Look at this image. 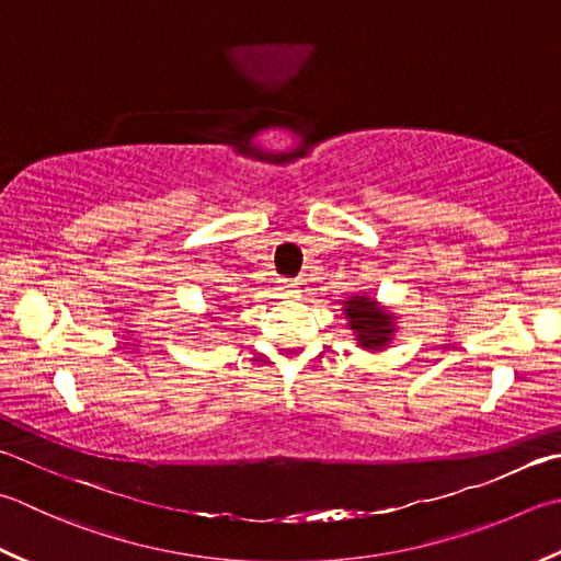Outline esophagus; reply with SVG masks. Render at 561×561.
I'll list each match as a JSON object with an SVG mask.
<instances>
[{"mask_svg": "<svg viewBox=\"0 0 561 561\" xmlns=\"http://www.w3.org/2000/svg\"><path fill=\"white\" fill-rule=\"evenodd\" d=\"M282 294H294L296 289V279H279V287H277Z\"/></svg>", "mask_w": 561, "mask_h": 561, "instance_id": "obj_1", "label": "esophagus"}]
</instances>
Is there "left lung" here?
Segmentation results:
<instances>
[{"label":"left lung","instance_id":"left-lung-1","mask_svg":"<svg viewBox=\"0 0 561 561\" xmlns=\"http://www.w3.org/2000/svg\"><path fill=\"white\" fill-rule=\"evenodd\" d=\"M343 311L350 318V328L357 333L362 347L379 350L389 343L391 333L397 331L393 328V316L383 313L377 301L367 299V296H353V299H347Z\"/></svg>","mask_w":561,"mask_h":561}]
</instances>
